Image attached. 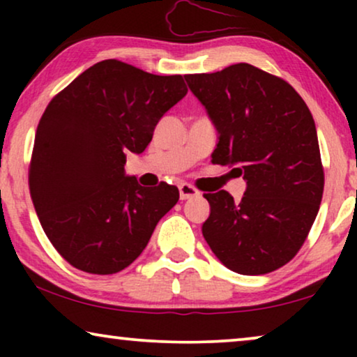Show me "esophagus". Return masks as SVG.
<instances>
[{
	"label": "esophagus",
	"mask_w": 357,
	"mask_h": 357,
	"mask_svg": "<svg viewBox=\"0 0 357 357\" xmlns=\"http://www.w3.org/2000/svg\"><path fill=\"white\" fill-rule=\"evenodd\" d=\"M178 192H180V199H192L195 197H198L199 192L195 187H192L190 183H182L178 187Z\"/></svg>",
	"instance_id": "esophagus-1"
}]
</instances>
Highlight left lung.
<instances>
[{"instance_id":"1","label":"left lung","mask_w":357,"mask_h":357,"mask_svg":"<svg viewBox=\"0 0 357 357\" xmlns=\"http://www.w3.org/2000/svg\"><path fill=\"white\" fill-rule=\"evenodd\" d=\"M218 130L213 164L238 167L241 202L226 190L206 193L202 231L214 255L241 275H266L296 257L324 195L315 121L284 79L248 63L211 75H185Z\"/></svg>"}]
</instances>
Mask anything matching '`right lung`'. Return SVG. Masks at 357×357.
Listing matches in <instances>:
<instances>
[{
	"label": "right lung",
	"instance_id": "1",
	"mask_svg": "<svg viewBox=\"0 0 357 357\" xmlns=\"http://www.w3.org/2000/svg\"><path fill=\"white\" fill-rule=\"evenodd\" d=\"M180 75L119 60L96 63L53 97L38 121L29 188L48 241L77 270L114 275L141 255L178 188L141 187L125 174L155 125L187 96Z\"/></svg>",
	"mask_w": 357,
	"mask_h": 357
}]
</instances>
